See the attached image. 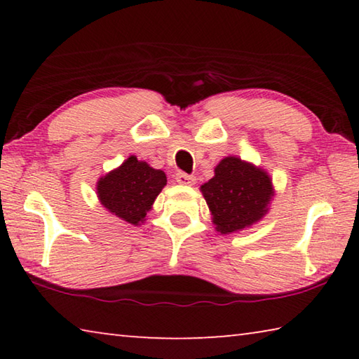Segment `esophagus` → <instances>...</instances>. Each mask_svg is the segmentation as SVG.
Segmentation results:
<instances>
[{"label": "esophagus", "instance_id": "esophagus-1", "mask_svg": "<svg viewBox=\"0 0 359 359\" xmlns=\"http://www.w3.org/2000/svg\"><path fill=\"white\" fill-rule=\"evenodd\" d=\"M175 180H177L180 185H193L196 179H194V175L185 174V172H177L175 174Z\"/></svg>", "mask_w": 359, "mask_h": 359}]
</instances>
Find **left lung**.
<instances>
[{
    "instance_id": "1",
    "label": "left lung",
    "mask_w": 359,
    "mask_h": 359,
    "mask_svg": "<svg viewBox=\"0 0 359 359\" xmlns=\"http://www.w3.org/2000/svg\"><path fill=\"white\" fill-rule=\"evenodd\" d=\"M201 191L222 234L236 233L258 222L274 194L272 182L263 169L236 156L218 163L215 175L201 187Z\"/></svg>"
}]
</instances>
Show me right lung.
I'll use <instances>...</instances> for the list:
<instances>
[{"instance_id": "right-lung-1", "label": "right lung", "mask_w": 359, "mask_h": 359, "mask_svg": "<svg viewBox=\"0 0 359 359\" xmlns=\"http://www.w3.org/2000/svg\"><path fill=\"white\" fill-rule=\"evenodd\" d=\"M165 185V172L130 156L118 169L101 177L96 190L101 204L111 214L139 224Z\"/></svg>"}]
</instances>
